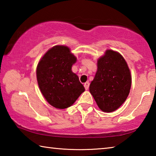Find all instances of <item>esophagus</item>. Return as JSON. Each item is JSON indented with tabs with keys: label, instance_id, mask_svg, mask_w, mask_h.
I'll use <instances>...</instances> for the list:
<instances>
[{
	"label": "esophagus",
	"instance_id": "34e87169",
	"mask_svg": "<svg viewBox=\"0 0 156 156\" xmlns=\"http://www.w3.org/2000/svg\"><path fill=\"white\" fill-rule=\"evenodd\" d=\"M84 88H85L86 90H88V88H89V82H86V83H84Z\"/></svg>",
	"mask_w": 156,
	"mask_h": 156
}]
</instances>
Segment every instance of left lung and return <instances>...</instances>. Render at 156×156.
Segmentation results:
<instances>
[{"mask_svg": "<svg viewBox=\"0 0 156 156\" xmlns=\"http://www.w3.org/2000/svg\"><path fill=\"white\" fill-rule=\"evenodd\" d=\"M97 67L89 91L100 110L113 112L125 102L130 92V69L122 55L112 49L99 58Z\"/></svg>", "mask_w": 156, "mask_h": 156, "instance_id": "obj_1", "label": "left lung"}]
</instances>
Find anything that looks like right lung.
<instances>
[{"label": "right lung", "mask_w": 156, "mask_h": 156, "mask_svg": "<svg viewBox=\"0 0 156 156\" xmlns=\"http://www.w3.org/2000/svg\"><path fill=\"white\" fill-rule=\"evenodd\" d=\"M77 58L65 45H56L41 58L36 67L39 89L49 105L56 109L72 106L84 91L78 76L72 70Z\"/></svg>", "instance_id": "obj_1"}]
</instances>
